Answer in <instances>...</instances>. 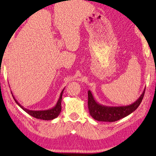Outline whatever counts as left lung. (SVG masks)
Returning <instances> with one entry per match:
<instances>
[{"label": "left lung", "mask_w": 156, "mask_h": 156, "mask_svg": "<svg viewBox=\"0 0 156 156\" xmlns=\"http://www.w3.org/2000/svg\"><path fill=\"white\" fill-rule=\"evenodd\" d=\"M145 89L143 93L133 104L122 107H107L98 103L94 100L90 90L88 92V107L90 115L92 118L98 121L115 122L127 117L135 111L143 100Z\"/></svg>", "instance_id": "1"}]
</instances>
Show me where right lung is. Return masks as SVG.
<instances>
[{"label": "right lung", "instance_id": "obj_1", "mask_svg": "<svg viewBox=\"0 0 156 156\" xmlns=\"http://www.w3.org/2000/svg\"><path fill=\"white\" fill-rule=\"evenodd\" d=\"M64 90L62 91L60 96H59V98L55 107H53L51 109H48V110H45V111H31V110H29V109L25 108L23 107V106H21V105H20L18 101H16L15 98L14 97V96L12 95V92L11 94L13 98H14L15 101L16 102V103L17 104L23 111H25L29 115H31L32 117H34L36 119L48 121V120H52V119L58 117V116L59 115V113H60V112L62 111L61 102H62V94H63V92H64Z\"/></svg>", "mask_w": 156, "mask_h": 156}]
</instances>
